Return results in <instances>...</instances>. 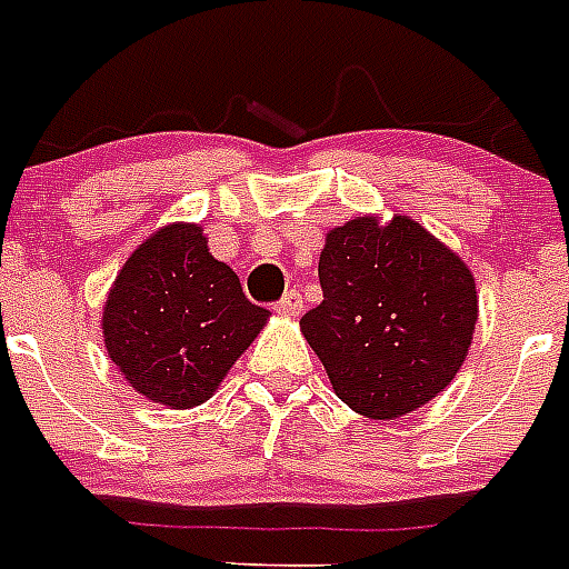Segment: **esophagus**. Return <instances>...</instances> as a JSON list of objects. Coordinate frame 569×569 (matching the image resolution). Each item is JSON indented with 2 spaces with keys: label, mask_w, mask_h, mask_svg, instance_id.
I'll return each instance as SVG.
<instances>
[{
  "label": "esophagus",
  "mask_w": 569,
  "mask_h": 569,
  "mask_svg": "<svg viewBox=\"0 0 569 569\" xmlns=\"http://www.w3.org/2000/svg\"><path fill=\"white\" fill-rule=\"evenodd\" d=\"M276 311H279L281 317H299V313H302V293H299V290H288V293L276 302Z\"/></svg>",
  "instance_id": "obj_1"
}]
</instances>
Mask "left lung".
Wrapping results in <instances>:
<instances>
[{"label": "left lung", "instance_id": "obj_1", "mask_svg": "<svg viewBox=\"0 0 569 569\" xmlns=\"http://www.w3.org/2000/svg\"><path fill=\"white\" fill-rule=\"evenodd\" d=\"M320 288L299 326L352 411L397 420L456 379L479 320L476 281L420 222L363 213L331 229Z\"/></svg>", "mask_w": 569, "mask_h": 569}]
</instances>
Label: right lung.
Instances as JSON below:
<instances>
[{
  "label": "right lung",
  "instance_id": "obj_1",
  "mask_svg": "<svg viewBox=\"0 0 569 569\" xmlns=\"http://www.w3.org/2000/svg\"><path fill=\"white\" fill-rule=\"evenodd\" d=\"M270 311L252 306L229 263L208 252L193 222L147 238L104 299V349L152 402L193 408L211 399Z\"/></svg>",
  "mask_w": 569,
  "mask_h": 569
}]
</instances>
